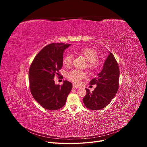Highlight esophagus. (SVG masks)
I'll return each instance as SVG.
<instances>
[{"mask_svg": "<svg viewBox=\"0 0 147 147\" xmlns=\"http://www.w3.org/2000/svg\"><path fill=\"white\" fill-rule=\"evenodd\" d=\"M73 88H78V86H76L75 84H73Z\"/></svg>", "mask_w": 147, "mask_h": 147, "instance_id": "34e87169", "label": "esophagus"}]
</instances>
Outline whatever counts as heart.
Wrapping results in <instances>:
<instances>
[{"label": "heart", "instance_id": "obj_1", "mask_svg": "<svg viewBox=\"0 0 147 147\" xmlns=\"http://www.w3.org/2000/svg\"><path fill=\"white\" fill-rule=\"evenodd\" d=\"M79 53L84 56L88 61L87 67L91 70H94L98 67V55L96 51L89 48H84L80 50ZM73 55L67 54L63 59V64L66 67H70L72 63ZM86 73L78 69H74L67 74V77L76 84H79L80 81L86 77Z\"/></svg>", "mask_w": 147, "mask_h": 147}]
</instances>
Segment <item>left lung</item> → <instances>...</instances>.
<instances>
[{"instance_id": "left-lung-1", "label": "left lung", "mask_w": 147, "mask_h": 147, "mask_svg": "<svg viewBox=\"0 0 147 147\" xmlns=\"http://www.w3.org/2000/svg\"><path fill=\"white\" fill-rule=\"evenodd\" d=\"M97 77L90 81L91 85L97 86L91 92L86 88L87 94L83 98L85 106L91 110H99L111 102L119 89V68L113 55L110 52Z\"/></svg>"}]
</instances>
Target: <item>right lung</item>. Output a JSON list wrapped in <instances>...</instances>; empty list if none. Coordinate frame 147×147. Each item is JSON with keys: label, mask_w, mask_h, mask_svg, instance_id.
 I'll list each match as a JSON object with an SVG mask.
<instances>
[{"label": "right lung", "mask_w": 147, "mask_h": 147, "mask_svg": "<svg viewBox=\"0 0 147 147\" xmlns=\"http://www.w3.org/2000/svg\"><path fill=\"white\" fill-rule=\"evenodd\" d=\"M71 44H51L45 47L35 57L29 70L31 92L42 107L50 111L65 106L73 86L63 81L60 86L55 84L54 77L63 66V57L66 49Z\"/></svg>", "instance_id": "add662e5"}]
</instances>
